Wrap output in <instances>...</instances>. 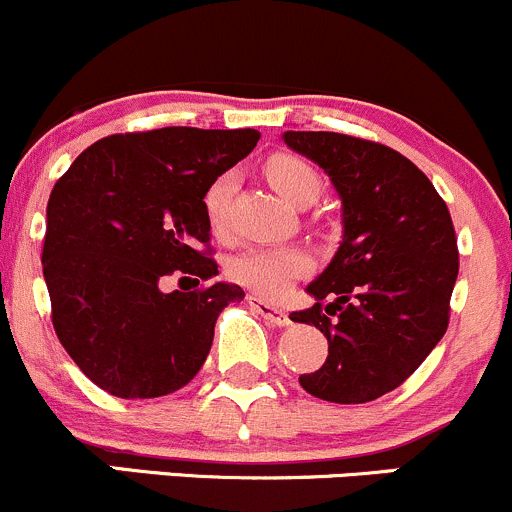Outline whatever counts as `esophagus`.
Listing matches in <instances>:
<instances>
[{
    "instance_id": "34e87169",
    "label": "esophagus",
    "mask_w": 512,
    "mask_h": 512,
    "mask_svg": "<svg viewBox=\"0 0 512 512\" xmlns=\"http://www.w3.org/2000/svg\"><path fill=\"white\" fill-rule=\"evenodd\" d=\"M247 301H250L252 309H255L257 314L262 316V319L270 321V324H274V326H289L287 311H282V309H279V306H274V304H270V301L255 297V294H252V297H247Z\"/></svg>"
}]
</instances>
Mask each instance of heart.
Masks as SVG:
<instances>
[{"label": "heart", "instance_id": "1", "mask_svg": "<svg viewBox=\"0 0 512 512\" xmlns=\"http://www.w3.org/2000/svg\"><path fill=\"white\" fill-rule=\"evenodd\" d=\"M267 181L279 191V196L287 198L294 206L314 203L321 193V179L311 164L304 159L292 157V154H274L265 164ZM235 179L233 171H225L211 186L206 188L203 196V211H206L208 225L213 233L223 235L228 230V208L233 201ZM309 270V257L304 252L292 250V247H250L233 257L228 265V274L233 282L262 297H279L284 289Z\"/></svg>", "mask_w": 512, "mask_h": 512}]
</instances>
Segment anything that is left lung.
Here are the masks:
<instances>
[{"label": "left lung", "mask_w": 512, "mask_h": 512, "mask_svg": "<svg viewBox=\"0 0 512 512\" xmlns=\"http://www.w3.org/2000/svg\"><path fill=\"white\" fill-rule=\"evenodd\" d=\"M321 166L343 203V240L292 321L319 328L328 358L299 375L309 395L360 405L395 390L449 326L459 247L432 181L385 144L338 132H284ZM332 299L328 305L325 297Z\"/></svg>", "instance_id": "8db88e82"}]
</instances>
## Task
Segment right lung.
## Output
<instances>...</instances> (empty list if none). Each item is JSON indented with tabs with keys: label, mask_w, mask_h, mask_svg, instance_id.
<instances>
[{
	"label": "right lung",
	"mask_w": 512,
	"mask_h": 512,
	"mask_svg": "<svg viewBox=\"0 0 512 512\" xmlns=\"http://www.w3.org/2000/svg\"><path fill=\"white\" fill-rule=\"evenodd\" d=\"M257 139V129L112 134L53 186L41 255L51 321L75 365L110 395L147 400L191 383L218 314L245 299L238 284H164L218 274L203 196Z\"/></svg>",
	"instance_id": "obj_1"
}]
</instances>
